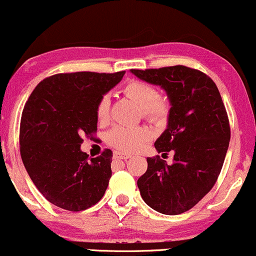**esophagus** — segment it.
I'll use <instances>...</instances> for the list:
<instances>
[{"label":"esophagus","mask_w":256,"mask_h":256,"mask_svg":"<svg viewBox=\"0 0 256 256\" xmlns=\"http://www.w3.org/2000/svg\"><path fill=\"white\" fill-rule=\"evenodd\" d=\"M130 158L129 154H126V153H121V152H115L114 153V159H123V160H127Z\"/></svg>","instance_id":"34e87169"}]
</instances>
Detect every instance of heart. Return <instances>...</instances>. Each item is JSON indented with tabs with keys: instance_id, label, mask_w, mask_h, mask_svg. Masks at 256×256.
I'll return each mask as SVG.
<instances>
[{
	"instance_id": "1",
	"label": "heart",
	"mask_w": 256,
	"mask_h": 256,
	"mask_svg": "<svg viewBox=\"0 0 256 256\" xmlns=\"http://www.w3.org/2000/svg\"><path fill=\"white\" fill-rule=\"evenodd\" d=\"M122 92L128 97L147 118L159 122L166 118L170 112V104L165 97L156 96V91L152 85L140 80H129L123 86ZM109 115V98L104 96L97 104L96 116L100 122L106 121ZM109 142L112 146L122 152H135L144 146L150 138V132L142 127H124L118 126L109 134Z\"/></svg>"
}]
</instances>
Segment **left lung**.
<instances>
[{
  "label": "left lung",
  "mask_w": 256,
  "mask_h": 256,
  "mask_svg": "<svg viewBox=\"0 0 256 256\" xmlns=\"http://www.w3.org/2000/svg\"><path fill=\"white\" fill-rule=\"evenodd\" d=\"M130 74L166 92L171 106L167 127L154 146L159 153H174L171 165L159 156L147 158L138 188L148 206L179 215L194 208L218 178L230 141L226 106L214 80L194 68L176 65Z\"/></svg>",
  "instance_id": "obj_1"
}]
</instances>
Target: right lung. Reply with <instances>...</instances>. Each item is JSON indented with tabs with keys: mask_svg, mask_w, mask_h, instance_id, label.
<instances>
[{
	"mask_svg": "<svg viewBox=\"0 0 256 256\" xmlns=\"http://www.w3.org/2000/svg\"><path fill=\"white\" fill-rule=\"evenodd\" d=\"M123 74L124 71L51 76L36 85L24 104L22 162L41 194L62 209L85 210L106 194L112 152L106 150L89 158L80 150L82 136L97 130V104Z\"/></svg>",
	"mask_w": 256,
	"mask_h": 256,
	"instance_id": "obj_1",
	"label": "right lung"
}]
</instances>
